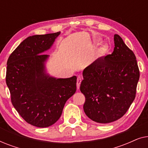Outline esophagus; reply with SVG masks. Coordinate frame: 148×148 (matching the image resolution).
Returning <instances> with one entry per match:
<instances>
[{"mask_svg":"<svg viewBox=\"0 0 148 148\" xmlns=\"http://www.w3.org/2000/svg\"><path fill=\"white\" fill-rule=\"evenodd\" d=\"M82 77H78L77 79V90L79 89L80 84H81V82H82Z\"/></svg>","mask_w":148,"mask_h":148,"instance_id":"obj_1","label":"esophagus"}]
</instances>
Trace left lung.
<instances>
[{
    "label": "left lung",
    "mask_w": 148,
    "mask_h": 148,
    "mask_svg": "<svg viewBox=\"0 0 148 148\" xmlns=\"http://www.w3.org/2000/svg\"><path fill=\"white\" fill-rule=\"evenodd\" d=\"M111 54L100 57L83 71L80 90L84 110L91 120L109 123L121 118L135 98L139 70L135 54L114 34Z\"/></svg>",
    "instance_id": "1"
}]
</instances>
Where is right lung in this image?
I'll list each match as a JSON object with an SVG mask.
<instances>
[{
  "mask_svg": "<svg viewBox=\"0 0 148 148\" xmlns=\"http://www.w3.org/2000/svg\"><path fill=\"white\" fill-rule=\"evenodd\" d=\"M60 32L29 36L7 60L6 83L12 104L22 118L37 127H48L61 116L66 100L76 92L77 77L55 78L46 73L47 54Z\"/></svg>",
  "mask_w": 148,
  "mask_h": 148,
  "instance_id": "add662e5",
  "label": "right lung"
}]
</instances>
